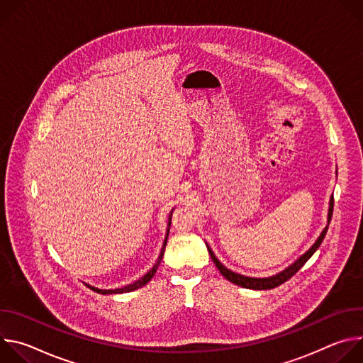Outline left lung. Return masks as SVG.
I'll use <instances>...</instances> for the list:
<instances>
[{
	"label": "left lung",
	"instance_id": "left-lung-1",
	"mask_svg": "<svg viewBox=\"0 0 363 363\" xmlns=\"http://www.w3.org/2000/svg\"><path fill=\"white\" fill-rule=\"evenodd\" d=\"M332 214H333V196L330 198V203H329L328 225H326V228L322 231V234H320V237L318 238V241L312 245V248H310L307 252H304V254L298 258V260L294 262L290 267H287L284 272H281V273H279V274H276V276H273V277H269V279H254V277H245V276L237 274V273L228 270L225 266H223V264L218 262V258L214 255V252H213V250L208 247V244H206V248H208V252H210V255H211V258H213V262H214L216 267L220 270V273H221L228 281H231V283H234V284H237V286H241V287H244V289L270 290V289H274V287L283 284V283L287 281L290 277H293V276L304 266V263L308 260V258L315 254V251L320 247V244H322V241H323V238H325V235H326V233H328V228H329V224H330V220H332Z\"/></svg>",
	"mask_w": 363,
	"mask_h": 363
}]
</instances>
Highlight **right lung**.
<instances>
[{
    "mask_svg": "<svg viewBox=\"0 0 363 363\" xmlns=\"http://www.w3.org/2000/svg\"><path fill=\"white\" fill-rule=\"evenodd\" d=\"M171 220V218H169ZM169 227H171V221H169ZM168 235H169V228H168V231H167V237H165V241H164V247H162V250H161V255H160V258H158V262L155 263V266L140 279V280H138V281H135V283H132V284H129V286H125V287H122V289H115V290H101V289H96V287H93V286H89V284H86L89 289H91L93 291H96V293H100V294H116V293H128V291H133V290H136V289H140V287H143L146 283H149L150 281V279L155 276V273H157V269H158V266H160V263H161V260H162V257H164V251H165V245H167V241H168Z\"/></svg>",
    "mask_w": 363,
    "mask_h": 363,
    "instance_id": "1",
    "label": "right lung"
}]
</instances>
